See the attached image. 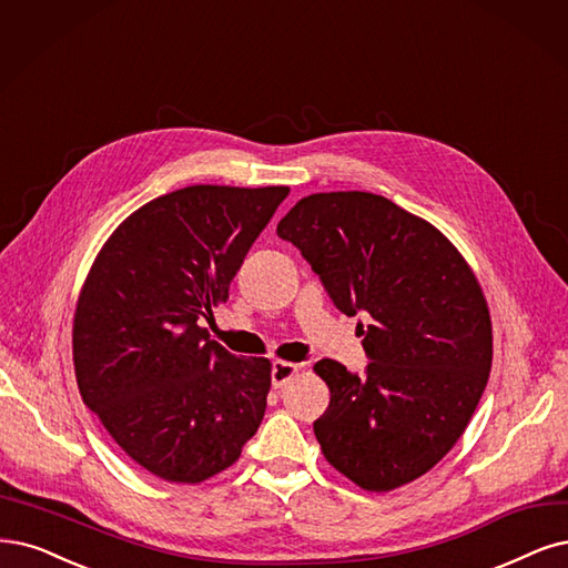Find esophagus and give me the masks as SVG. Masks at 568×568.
<instances>
[{"mask_svg": "<svg viewBox=\"0 0 568 568\" xmlns=\"http://www.w3.org/2000/svg\"><path fill=\"white\" fill-rule=\"evenodd\" d=\"M295 374H297V365L276 361V363L271 365V386H273V388H283Z\"/></svg>", "mask_w": 568, "mask_h": 568, "instance_id": "1", "label": "esophagus"}]
</instances>
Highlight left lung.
<instances>
[{
    "instance_id": "1",
    "label": "left lung",
    "mask_w": 568,
    "mask_h": 568,
    "mask_svg": "<svg viewBox=\"0 0 568 568\" xmlns=\"http://www.w3.org/2000/svg\"><path fill=\"white\" fill-rule=\"evenodd\" d=\"M276 234L334 306L372 318L363 376L316 363L329 388L313 422L325 458L367 491L422 477L456 445L489 379L491 321L470 266L433 224L367 192L311 194Z\"/></svg>"
}]
</instances>
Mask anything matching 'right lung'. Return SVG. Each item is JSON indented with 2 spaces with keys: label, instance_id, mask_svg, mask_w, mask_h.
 Masks as SVG:
<instances>
[{
  "label": "right lung",
  "instance_id": "obj_1",
  "mask_svg": "<svg viewBox=\"0 0 568 568\" xmlns=\"http://www.w3.org/2000/svg\"><path fill=\"white\" fill-rule=\"evenodd\" d=\"M287 194L194 184L159 196L114 231L83 283L72 334L83 405L161 479L226 470L262 424L271 363L229 353L199 321L229 300Z\"/></svg>",
  "mask_w": 568,
  "mask_h": 568
}]
</instances>
